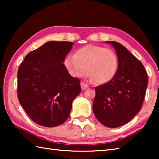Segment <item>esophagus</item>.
<instances>
[{"label":"esophagus","mask_w":159,"mask_h":159,"mask_svg":"<svg viewBox=\"0 0 159 159\" xmlns=\"http://www.w3.org/2000/svg\"><path fill=\"white\" fill-rule=\"evenodd\" d=\"M80 85H81V89H82V90H84L86 89V88H88V85L87 84H86V83H83V82H82L81 83H80Z\"/></svg>","instance_id":"1"}]
</instances>
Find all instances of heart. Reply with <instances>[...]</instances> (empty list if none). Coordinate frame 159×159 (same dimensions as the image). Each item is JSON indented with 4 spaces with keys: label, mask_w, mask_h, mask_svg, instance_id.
Here are the masks:
<instances>
[{
    "label": "heart",
    "mask_w": 159,
    "mask_h": 159,
    "mask_svg": "<svg viewBox=\"0 0 159 159\" xmlns=\"http://www.w3.org/2000/svg\"><path fill=\"white\" fill-rule=\"evenodd\" d=\"M64 63L72 76L81 78L88 71L91 80L103 84L110 81L116 74L118 59L110 48L88 45L79 48L75 55H67Z\"/></svg>",
    "instance_id": "obj_1"
}]
</instances>
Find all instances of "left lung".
Wrapping results in <instances>:
<instances>
[{
	"label": "left lung",
	"instance_id": "1",
	"mask_svg": "<svg viewBox=\"0 0 159 159\" xmlns=\"http://www.w3.org/2000/svg\"><path fill=\"white\" fill-rule=\"evenodd\" d=\"M116 51L118 66L114 77L95 88L93 104L94 114L99 122L109 128L128 123L140 110L148 83L146 70L123 45L107 41Z\"/></svg>",
	"mask_w": 159,
	"mask_h": 159
}]
</instances>
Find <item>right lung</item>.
<instances>
[{"label":"right lung","mask_w":159,"mask_h":159,"mask_svg":"<svg viewBox=\"0 0 159 159\" xmlns=\"http://www.w3.org/2000/svg\"><path fill=\"white\" fill-rule=\"evenodd\" d=\"M74 43L50 41L31 51L19 67L17 97L31 119L45 127L62 124L81 91L63 62Z\"/></svg>","instance_id":"right-lung-1"}]
</instances>
